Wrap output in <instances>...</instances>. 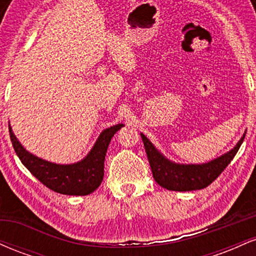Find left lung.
Instances as JSON below:
<instances>
[{
    "instance_id": "left-lung-1",
    "label": "left lung",
    "mask_w": 256,
    "mask_h": 256,
    "mask_svg": "<svg viewBox=\"0 0 256 256\" xmlns=\"http://www.w3.org/2000/svg\"><path fill=\"white\" fill-rule=\"evenodd\" d=\"M140 137L144 144L155 182L167 190L192 192V190L204 189L219 177L220 173L224 171L226 166L237 154L246 134L230 152L201 165H180V164L172 162L152 146V143L144 134H140Z\"/></svg>"
}]
</instances>
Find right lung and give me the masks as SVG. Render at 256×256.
<instances>
[{
  "label": "right lung",
  "instance_id": "1",
  "mask_svg": "<svg viewBox=\"0 0 256 256\" xmlns=\"http://www.w3.org/2000/svg\"><path fill=\"white\" fill-rule=\"evenodd\" d=\"M122 124L112 126L101 132L89 154L83 160L71 165H58L34 156L20 144L10 125L12 144L22 165L40 183L52 192L64 195H89L100 186L104 180V158L112 137L122 128Z\"/></svg>",
  "mask_w": 256,
  "mask_h": 256
}]
</instances>
